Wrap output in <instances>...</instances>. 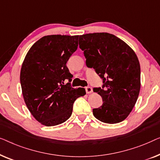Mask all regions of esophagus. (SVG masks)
<instances>
[{"instance_id":"obj_1","label":"esophagus","mask_w":160,"mask_h":160,"mask_svg":"<svg viewBox=\"0 0 160 160\" xmlns=\"http://www.w3.org/2000/svg\"><path fill=\"white\" fill-rule=\"evenodd\" d=\"M85 91H86V93L90 94L93 92V90H92L91 87H86L85 88Z\"/></svg>"}]
</instances>
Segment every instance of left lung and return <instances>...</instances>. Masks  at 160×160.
I'll return each mask as SVG.
<instances>
[{"label": "left lung", "instance_id": "obj_1", "mask_svg": "<svg viewBox=\"0 0 160 160\" xmlns=\"http://www.w3.org/2000/svg\"><path fill=\"white\" fill-rule=\"evenodd\" d=\"M79 46L87 67H93L104 83L102 88H93L103 101L99 108L93 109L94 117L109 124L122 122L133 109L140 92L141 67L136 53L107 32L80 35Z\"/></svg>", "mask_w": 160, "mask_h": 160}]
</instances>
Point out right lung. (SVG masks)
I'll return each instance as SVG.
<instances>
[{
    "instance_id": "right-lung-1",
    "label": "right lung",
    "mask_w": 160,
    "mask_h": 160,
    "mask_svg": "<svg viewBox=\"0 0 160 160\" xmlns=\"http://www.w3.org/2000/svg\"><path fill=\"white\" fill-rule=\"evenodd\" d=\"M79 35L44 36L32 45L20 72L22 95L27 107L40 124L54 126L70 118L73 103L85 90L64 85L72 80L67 61L77 50Z\"/></svg>"
}]
</instances>
